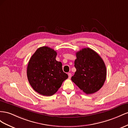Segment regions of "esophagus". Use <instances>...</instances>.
Masks as SVG:
<instances>
[{"label": "esophagus", "instance_id": "34e87169", "mask_svg": "<svg viewBox=\"0 0 128 128\" xmlns=\"http://www.w3.org/2000/svg\"><path fill=\"white\" fill-rule=\"evenodd\" d=\"M68 78H71V73H68Z\"/></svg>", "mask_w": 128, "mask_h": 128}]
</instances>
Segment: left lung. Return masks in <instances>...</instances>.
<instances>
[{
  "instance_id": "obj_1",
  "label": "left lung",
  "mask_w": 128,
  "mask_h": 128,
  "mask_svg": "<svg viewBox=\"0 0 128 128\" xmlns=\"http://www.w3.org/2000/svg\"><path fill=\"white\" fill-rule=\"evenodd\" d=\"M75 74L72 81L86 94L96 92L106 79V67L103 60L95 51L84 48L76 52Z\"/></svg>"
}]
</instances>
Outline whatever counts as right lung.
<instances>
[{"mask_svg":"<svg viewBox=\"0 0 128 128\" xmlns=\"http://www.w3.org/2000/svg\"><path fill=\"white\" fill-rule=\"evenodd\" d=\"M56 56L53 49L42 46L36 50L28 62V82L32 88L42 96H52L68 78L62 70L61 62L56 60Z\"/></svg>","mask_w":128,"mask_h":128,"instance_id":"obj_1","label":"right lung"}]
</instances>
